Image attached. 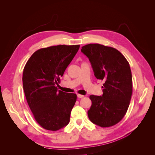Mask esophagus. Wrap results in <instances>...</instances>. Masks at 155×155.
I'll return each mask as SVG.
<instances>
[{
    "label": "esophagus",
    "instance_id": "1",
    "mask_svg": "<svg viewBox=\"0 0 155 155\" xmlns=\"http://www.w3.org/2000/svg\"><path fill=\"white\" fill-rule=\"evenodd\" d=\"M77 96H78V97H79V98H83V97H84V96H83V95L79 94L77 95Z\"/></svg>",
    "mask_w": 155,
    "mask_h": 155
}]
</instances>
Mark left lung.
<instances>
[{
    "label": "left lung",
    "mask_w": 155,
    "mask_h": 155,
    "mask_svg": "<svg viewBox=\"0 0 155 155\" xmlns=\"http://www.w3.org/2000/svg\"><path fill=\"white\" fill-rule=\"evenodd\" d=\"M81 51L88 58L94 76L104 81L103 95L90 96L92 105L88 118L101 127H109L125 115L133 93L129 63L121 52L100 44L83 46Z\"/></svg>",
    "instance_id": "obj_1"
}]
</instances>
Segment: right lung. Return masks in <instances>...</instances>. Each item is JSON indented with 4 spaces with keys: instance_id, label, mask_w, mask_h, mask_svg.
<instances>
[{
    "instance_id": "right-lung-1",
    "label": "right lung",
    "mask_w": 155,
    "mask_h": 155,
    "mask_svg": "<svg viewBox=\"0 0 155 155\" xmlns=\"http://www.w3.org/2000/svg\"><path fill=\"white\" fill-rule=\"evenodd\" d=\"M79 45H58L32 54L23 70V89L34 118L42 127L58 130L67 125L77 100L76 94L58 91L60 77Z\"/></svg>"
}]
</instances>
